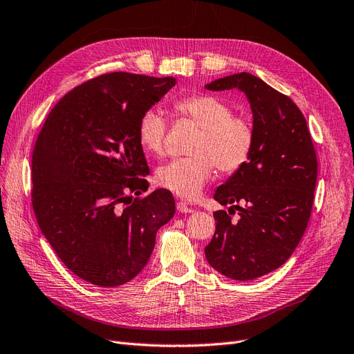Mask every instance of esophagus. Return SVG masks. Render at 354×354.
I'll return each mask as SVG.
<instances>
[{
	"mask_svg": "<svg viewBox=\"0 0 354 354\" xmlns=\"http://www.w3.org/2000/svg\"><path fill=\"white\" fill-rule=\"evenodd\" d=\"M177 209H178L180 212H185V214H190V212L195 211L194 208L189 207V203H187L186 201H178V202H177Z\"/></svg>",
	"mask_w": 354,
	"mask_h": 354,
	"instance_id": "1",
	"label": "esophagus"
}]
</instances>
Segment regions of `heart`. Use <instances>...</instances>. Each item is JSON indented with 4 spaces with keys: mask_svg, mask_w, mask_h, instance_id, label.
Returning <instances> with one entry per match:
<instances>
[{
    "mask_svg": "<svg viewBox=\"0 0 354 354\" xmlns=\"http://www.w3.org/2000/svg\"><path fill=\"white\" fill-rule=\"evenodd\" d=\"M178 115L187 118L201 130L190 153L156 169L158 183L181 198L198 196L217 168L224 174L239 171L252 153L255 134L252 124L236 116L233 108L216 95L196 94L176 103ZM168 124L156 108H149L137 124L138 143L146 152L162 155Z\"/></svg>",
    "mask_w": 354,
    "mask_h": 354,
    "instance_id": "1",
    "label": "heart"
}]
</instances>
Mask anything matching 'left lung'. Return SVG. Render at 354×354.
Masks as SVG:
<instances>
[{
	"label": "left lung",
	"instance_id": "obj_1",
	"mask_svg": "<svg viewBox=\"0 0 354 354\" xmlns=\"http://www.w3.org/2000/svg\"><path fill=\"white\" fill-rule=\"evenodd\" d=\"M205 88H236L251 106L252 153L216 189L214 199L230 208L214 212L216 233L205 257L226 277L252 281L281 267L303 238L317 180L315 146L297 104L254 75L233 73ZM234 209L238 221L230 217Z\"/></svg>",
	"mask_w": 354,
	"mask_h": 354
}]
</instances>
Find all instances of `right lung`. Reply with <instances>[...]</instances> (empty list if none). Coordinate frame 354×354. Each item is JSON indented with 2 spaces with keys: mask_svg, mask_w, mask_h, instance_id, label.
Listing matches in <instances>:
<instances>
[{
  "mask_svg": "<svg viewBox=\"0 0 354 354\" xmlns=\"http://www.w3.org/2000/svg\"><path fill=\"white\" fill-rule=\"evenodd\" d=\"M176 78L104 73L51 109L32 156V205L59 259L85 282L120 286L140 273L156 232L174 217L167 189L142 199L149 167L138 143L140 115Z\"/></svg>",
  "mask_w": 354,
  "mask_h": 354,
  "instance_id": "1",
  "label": "right lung"
}]
</instances>
